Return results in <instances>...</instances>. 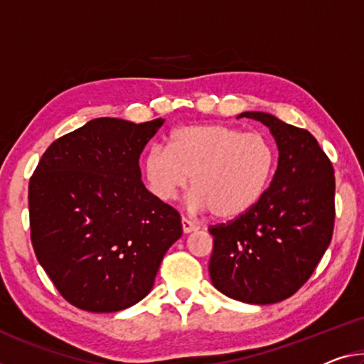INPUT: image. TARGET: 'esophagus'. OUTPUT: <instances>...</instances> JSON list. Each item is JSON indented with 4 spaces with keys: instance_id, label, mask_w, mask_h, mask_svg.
Masks as SVG:
<instances>
[{
    "instance_id": "1",
    "label": "esophagus",
    "mask_w": 364,
    "mask_h": 364,
    "mask_svg": "<svg viewBox=\"0 0 364 364\" xmlns=\"http://www.w3.org/2000/svg\"><path fill=\"white\" fill-rule=\"evenodd\" d=\"M182 229H183V232L186 234H188V232H192V231H197L198 229V226L195 225L193 221H190V220H187V218H182Z\"/></svg>"
}]
</instances>
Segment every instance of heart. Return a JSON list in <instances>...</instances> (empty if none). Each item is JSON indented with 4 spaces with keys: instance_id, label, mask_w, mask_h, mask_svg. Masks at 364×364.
Listing matches in <instances>:
<instances>
[{
    "instance_id": "obj_1",
    "label": "heart",
    "mask_w": 364,
    "mask_h": 364,
    "mask_svg": "<svg viewBox=\"0 0 364 364\" xmlns=\"http://www.w3.org/2000/svg\"><path fill=\"white\" fill-rule=\"evenodd\" d=\"M143 169L151 192L164 201L174 200L192 177L193 208L229 221L264 198L277 169V149L262 133L190 125L172 132L169 148L149 146Z\"/></svg>"
}]
</instances>
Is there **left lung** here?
I'll list each match as a JSON object with an SVG mask.
<instances>
[{
    "label": "left lung",
    "mask_w": 364,
    "mask_h": 364,
    "mask_svg": "<svg viewBox=\"0 0 364 364\" xmlns=\"http://www.w3.org/2000/svg\"><path fill=\"white\" fill-rule=\"evenodd\" d=\"M239 117L270 128L278 144L275 174L255 208L210 226V277L229 298L273 304L293 296L311 278L332 240L335 223L333 166L304 128L264 112Z\"/></svg>",
    "instance_id": "left-lung-1"
}]
</instances>
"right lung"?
I'll return each mask as SVG.
<instances>
[{
    "mask_svg": "<svg viewBox=\"0 0 364 364\" xmlns=\"http://www.w3.org/2000/svg\"><path fill=\"white\" fill-rule=\"evenodd\" d=\"M163 119H96L50 144L29 181L31 240L70 304L117 312L146 296L182 236L181 215L148 192L139 154Z\"/></svg>",
    "mask_w": 364,
    "mask_h": 364,
    "instance_id": "obj_1",
    "label": "right lung"
}]
</instances>
